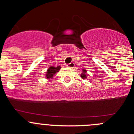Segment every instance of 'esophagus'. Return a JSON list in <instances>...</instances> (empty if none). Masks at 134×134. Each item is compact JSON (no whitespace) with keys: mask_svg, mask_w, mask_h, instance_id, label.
Returning a JSON list of instances; mask_svg holds the SVG:
<instances>
[{"mask_svg":"<svg viewBox=\"0 0 134 134\" xmlns=\"http://www.w3.org/2000/svg\"><path fill=\"white\" fill-rule=\"evenodd\" d=\"M66 67H67V68H74V67H75V63H74L73 62H71L69 64H67V65H66Z\"/></svg>","mask_w":134,"mask_h":134,"instance_id":"obj_1","label":"esophagus"}]
</instances>
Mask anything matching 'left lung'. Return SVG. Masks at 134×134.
Listing matches in <instances>:
<instances>
[{
    "mask_svg": "<svg viewBox=\"0 0 134 134\" xmlns=\"http://www.w3.org/2000/svg\"><path fill=\"white\" fill-rule=\"evenodd\" d=\"M82 71V72H81L80 77L82 78V79H83V80L87 79V70H86V69H82V71Z\"/></svg>",
    "mask_w": 134,
    "mask_h": 134,
    "instance_id": "left-lung-1",
    "label": "left lung"
}]
</instances>
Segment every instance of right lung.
Instances as JSON below:
<instances>
[{
    "instance_id": "right-lung-1",
    "label": "right lung",
    "mask_w": 134,
    "mask_h": 134,
    "mask_svg": "<svg viewBox=\"0 0 134 134\" xmlns=\"http://www.w3.org/2000/svg\"><path fill=\"white\" fill-rule=\"evenodd\" d=\"M61 68L62 67H61L60 65L57 66V67L51 66L50 67H48L47 71L45 72V74H44V76H45L46 79L49 81L51 80V78H53L54 76L56 75V74L59 72Z\"/></svg>"
}]
</instances>
